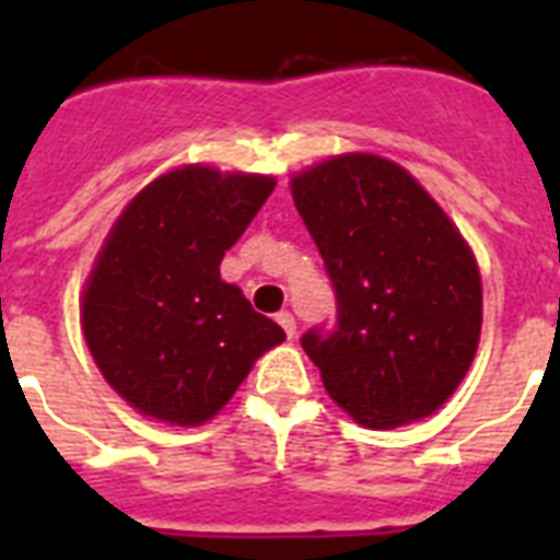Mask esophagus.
Segmentation results:
<instances>
[{
  "instance_id": "34e87169",
  "label": "esophagus",
  "mask_w": 560,
  "mask_h": 560,
  "mask_svg": "<svg viewBox=\"0 0 560 560\" xmlns=\"http://www.w3.org/2000/svg\"><path fill=\"white\" fill-rule=\"evenodd\" d=\"M276 323L284 328V334H288L290 340L296 337V319H293V314H290V311H281V314H276Z\"/></svg>"
}]
</instances>
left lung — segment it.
Instances as JSON below:
<instances>
[{
	"instance_id": "obj_1",
	"label": "left lung",
	"mask_w": 560,
	"mask_h": 560,
	"mask_svg": "<svg viewBox=\"0 0 560 560\" xmlns=\"http://www.w3.org/2000/svg\"><path fill=\"white\" fill-rule=\"evenodd\" d=\"M337 296V328L302 349L328 395L372 430L421 421L468 374L482 328L477 258L395 162L342 153L290 179Z\"/></svg>"
}]
</instances>
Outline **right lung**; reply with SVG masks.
<instances>
[{
	"mask_svg": "<svg viewBox=\"0 0 560 560\" xmlns=\"http://www.w3.org/2000/svg\"><path fill=\"white\" fill-rule=\"evenodd\" d=\"M276 179L168 171L109 229L81 299V325L104 381L142 416L197 427L223 409L284 331L255 314L220 261Z\"/></svg>",
	"mask_w": 560,
	"mask_h": 560,
	"instance_id": "right-lung-1",
	"label": "right lung"
}]
</instances>
